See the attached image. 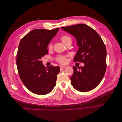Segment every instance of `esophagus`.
<instances>
[{
    "label": "esophagus",
    "mask_w": 122,
    "mask_h": 122,
    "mask_svg": "<svg viewBox=\"0 0 122 122\" xmlns=\"http://www.w3.org/2000/svg\"><path fill=\"white\" fill-rule=\"evenodd\" d=\"M60 67L61 70H62V69H64V68H65V66H60Z\"/></svg>",
    "instance_id": "obj_1"
}]
</instances>
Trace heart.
Wrapping results in <instances>:
<instances>
[{
  "mask_svg": "<svg viewBox=\"0 0 122 122\" xmlns=\"http://www.w3.org/2000/svg\"><path fill=\"white\" fill-rule=\"evenodd\" d=\"M61 40L63 43L65 45L69 43H71L72 42V39L71 38L70 36L68 35H63L61 37ZM48 49L49 51H51L53 49V45L52 42H50L47 46ZM55 60L59 64L64 65L66 64L67 62V56L64 55H58L55 58Z\"/></svg>",
  "mask_w": 122,
  "mask_h": 122,
  "instance_id": "heart-1",
  "label": "heart"
}]
</instances>
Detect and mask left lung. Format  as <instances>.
<instances>
[{"instance_id": "8db88e82", "label": "left lung", "mask_w": 122, "mask_h": 122, "mask_svg": "<svg viewBox=\"0 0 122 122\" xmlns=\"http://www.w3.org/2000/svg\"><path fill=\"white\" fill-rule=\"evenodd\" d=\"M75 36L79 46L74 59L82 62L83 67H73L71 83L74 88L81 92L90 91L101 82L106 69V48L102 39L94 29L84 24L62 27Z\"/></svg>"}]
</instances>
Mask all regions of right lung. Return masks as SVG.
<instances>
[{
	"instance_id": "1",
	"label": "right lung",
	"mask_w": 122,
	"mask_h": 122,
	"mask_svg": "<svg viewBox=\"0 0 122 122\" xmlns=\"http://www.w3.org/2000/svg\"><path fill=\"white\" fill-rule=\"evenodd\" d=\"M58 30L34 29L20 42L16 58L18 71L26 87L35 94L46 95L56 86L60 67L51 65L47 68L41 59L48 53V45Z\"/></svg>"
}]
</instances>
